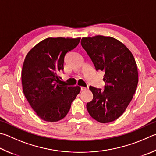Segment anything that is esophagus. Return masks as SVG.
<instances>
[{
	"instance_id": "obj_1",
	"label": "esophagus",
	"mask_w": 156,
	"mask_h": 156,
	"mask_svg": "<svg viewBox=\"0 0 156 156\" xmlns=\"http://www.w3.org/2000/svg\"><path fill=\"white\" fill-rule=\"evenodd\" d=\"M81 89V90H86V89H88V87H80Z\"/></svg>"
}]
</instances>
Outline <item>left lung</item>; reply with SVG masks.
<instances>
[{"mask_svg": "<svg viewBox=\"0 0 156 156\" xmlns=\"http://www.w3.org/2000/svg\"><path fill=\"white\" fill-rule=\"evenodd\" d=\"M81 45L95 69L105 72L104 90L89 87L93 98L87 104V110L98 122H112L125 112L136 90L138 74L134 57L125 45L112 37H84Z\"/></svg>", "mask_w": 156, "mask_h": 156, "instance_id": "8db88e82", "label": "left lung"}]
</instances>
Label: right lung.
<instances>
[{
  "instance_id": "1",
  "label": "right lung",
  "mask_w": 156,
  "mask_h": 156,
  "mask_svg": "<svg viewBox=\"0 0 156 156\" xmlns=\"http://www.w3.org/2000/svg\"><path fill=\"white\" fill-rule=\"evenodd\" d=\"M80 38L49 37L31 49L22 69L23 93L39 118L48 122L61 120L68 113L80 87L61 84L59 72L64 58L78 46Z\"/></svg>"
}]
</instances>
